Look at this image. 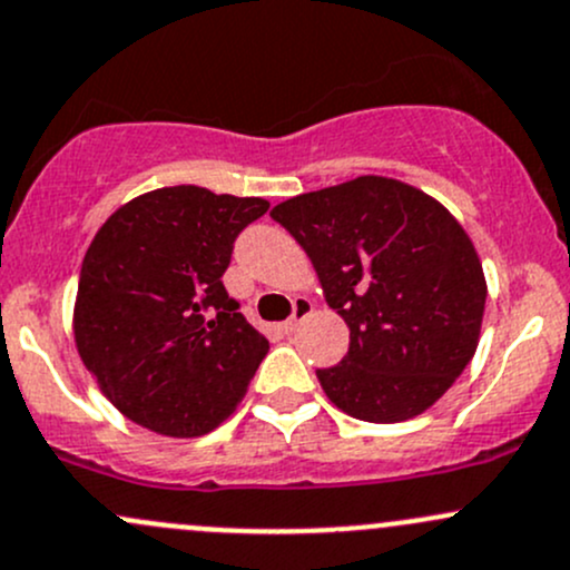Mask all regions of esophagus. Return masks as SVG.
<instances>
[{
    "label": "esophagus",
    "instance_id": "obj_1",
    "mask_svg": "<svg viewBox=\"0 0 570 570\" xmlns=\"http://www.w3.org/2000/svg\"><path fill=\"white\" fill-rule=\"evenodd\" d=\"M312 312V302H307V298H298L296 304H293V315L287 317V321L283 323V328H285V334H293L298 328V323L304 321V317H307Z\"/></svg>",
    "mask_w": 570,
    "mask_h": 570
}]
</instances>
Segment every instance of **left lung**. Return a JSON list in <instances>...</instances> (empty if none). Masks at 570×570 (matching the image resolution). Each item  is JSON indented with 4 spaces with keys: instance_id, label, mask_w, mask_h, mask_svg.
<instances>
[{
    "instance_id": "obj_1",
    "label": "left lung",
    "mask_w": 570,
    "mask_h": 570,
    "mask_svg": "<svg viewBox=\"0 0 570 570\" xmlns=\"http://www.w3.org/2000/svg\"><path fill=\"white\" fill-rule=\"evenodd\" d=\"M272 219L309 255L347 356L315 370L347 415L396 424L434 405L479 345L487 283L462 225L421 189L383 176L304 193Z\"/></svg>"
}]
</instances>
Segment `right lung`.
Wrapping results in <instances>:
<instances>
[{
    "instance_id": "obj_1",
    "label": "right lung",
    "mask_w": 570,
    "mask_h": 570,
    "mask_svg": "<svg viewBox=\"0 0 570 570\" xmlns=\"http://www.w3.org/2000/svg\"><path fill=\"white\" fill-rule=\"evenodd\" d=\"M263 198L163 187L121 206L89 244L76 345L116 410L170 438L217 430L253 381L268 340L223 285Z\"/></svg>"
}]
</instances>
